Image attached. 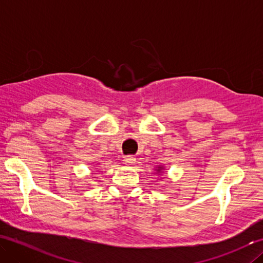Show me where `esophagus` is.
Returning a JSON list of instances; mask_svg holds the SVG:
<instances>
[{"instance_id": "1", "label": "esophagus", "mask_w": 263, "mask_h": 263, "mask_svg": "<svg viewBox=\"0 0 263 263\" xmlns=\"http://www.w3.org/2000/svg\"><path fill=\"white\" fill-rule=\"evenodd\" d=\"M136 157H133V156H126V157H124V164L125 165H128V166H131V165H133V164H136Z\"/></svg>"}]
</instances>
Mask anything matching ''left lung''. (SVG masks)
<instances>
[{
	"label": "left lung",
	"mask_w": 263,
	"mask_h": 263,
	"mask_svg": "<svg viewBox=\"0 0 263 263\" xmlns=\"http://www.w3.org/2000/svg\"><path fill=\"white\" fill-rule=\"evenodd\" d=\"M155 171H156V174L161 175V174H164L165 167H164V166H157V167H156V168H155Z\"/></svg>",
	"instance_id": "obj_1"
}]
</instances>
